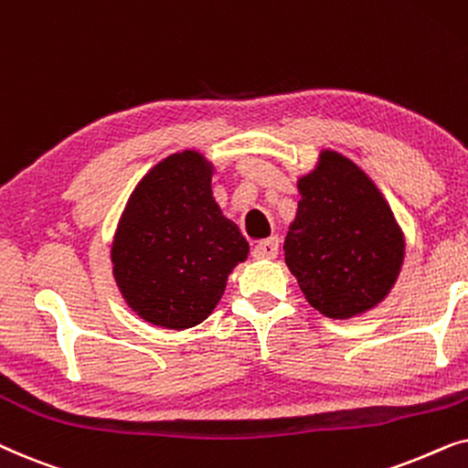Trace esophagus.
Wrapping results in <instances>:
<instances>
[{"mask_svg": "<svg viewBox=\"0 0 468 468\" xmlns=\"http://www.w3.org/2000/svg\"><path fill=\"white\" fill-rule=\"evenodd\" d=\"M278 248H280V241L278 238H267V239H261L257 246L252 248V257L259 259V261H270V259H276L278 257Z\"/></svg>", "mask_w": 468, "mask_h": 468, "instance_id": "1", "label": "esophagus"}]
</instances>
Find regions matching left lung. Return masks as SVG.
Listing matches in <instances>:
<instances>
[{
	"label": "left lung",
	"instance_id": "obj_1",
	"mask_svg": "<svg viewBox=\"0 0 468 468\" xmlns=\"http://www.w3.org/2000/svg\"><path fill=\"white\" fill-rule=\"evenodd\" d=\"M295 220L284 239V261L299 289L329 319L375 308L394 286L404 239L372 179L335 152L299 179Z\"/></svg>",
	"mask_w": 468,
	"mask_h": 468
}]
</instances>
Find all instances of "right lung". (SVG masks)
I'll list each match as a JSON object with an SVG mask.
<instances>
[{"label": "right lung", "mask_w": 468, "mask_h": 468, "mask_svg": "<svg viewBox=\"0 0 468 468\" xmlns=\"http://www.w3.org/2000/svg\"><path fill=\"white\" fill-rule=\"evenodd\" d=\"M248 241L211 197L201 154H173L155 165L123 209L113 273L128 306L152 325L186 329L207 319Z\"/></svg>", "instance_id": "add662e5"}]
</instances>
